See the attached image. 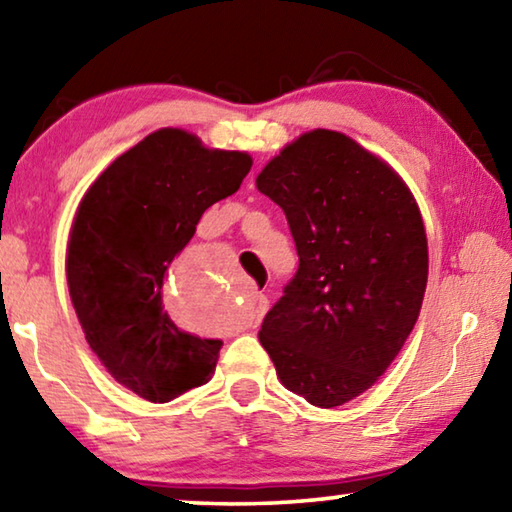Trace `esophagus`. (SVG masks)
<instances>
[{
    "label": "esophagus",
    "mask_w": 512,
    "mask_h": 512,
    "mask_svg": "<svg viewBox=\"0 0 512 512\" xmlns=\"http://www.w3.org/2000/svg\"><path fill=\"white\" fill-rule=\"evenodd\" d=\"M266 309H268V298L262 296V293H259V296H255V309H253V314H250V327H257L259 320L264 318Z\"/></svg>",
    "instance_id": "esophagus-1"
}]
</instances>
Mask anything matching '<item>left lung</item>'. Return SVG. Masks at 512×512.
<instances>
[{
  "label": "left lung",
  "mask_w": 512,
  "mask_h": 512,
  "mask_svg": "<svg viewBox=\"0 0 512 512\" xmlns=\"http://www.w3.org/2000/svg\"><path fill=\"white\" fill-rule=\"evenodd\" d=\"M257 189L287 214L300 257L259 343L291 393L334 409L384 375L420 316L429 253L418 203L384 160L325 128L284 146Z\"/></svg>",
  "instance_id": "left-lung-1"
}]
</instances>
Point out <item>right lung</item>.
Masks as SVG:
<instances>
[{
  "label": "right lung",
  "mask_w": 512,
  "mask_h": 512,
  "mask_svg": "<svg viewBox=\"0 0 512 512\" xmlns=\"http://www.w3.org/2000/svg\"><path fill=\"white\" fill-rule=\"evenodd\" d=\"M253 167L241 151L205 149L160 128L94 180L67 241V287L92 352L149 402L203 386L221 341L178 329L162 305L164 273L207 207L232 196Z\"/></svg>",
  "instance_id": "1"
}]
</instances>
